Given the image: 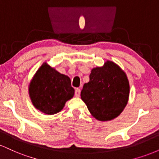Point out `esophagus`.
Here are the masks:
<instances>
[{"mask_svg": "<svg viewBox=\"0 0 159 159\" xmlns=\"http://www.w3.org/2000/svg\"><path fill=\"white\" fill-rule=\"evenodd\" d=\"M80 94H81V90L77 88L75 90V96L76 97H79Z\"/></svg>", "mask_w": 159, "mask_h": 159, "instance_id": "1", "label": "esophagus"}]
</instances>
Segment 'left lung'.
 I'll return each mask as SVG.
<instances>
[{
    "label": "left lung",
    "instance_id": "obj_1",
    "mask_svg": "<svg viewBox=\"0 0 159 159\" xmlns=\"http://www.w3.org/2000/svg\"><path fill=\"white\" fill-rule=\"evenodd\" d=\"M129 96L126 74L110 61L91 70L90 81L84 84L81 92V99L90 114L99 121L117 117L126 106Z\"/></svg>",
    "mask_w": 159,
    "mask_h": 159
}]
</instances>
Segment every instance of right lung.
<instances>
[{
  "label": "right lung",
  "mask_w": 159,
  "mask_h": 159,
  "mask_svg": "<svg viewBox=\"0 0 159 159\" xmlns=\"http://www.w3.org/2000/svg\"><path fill=\"white\" fill-rule=\"evenodd\" d=\"M28 90L34 106L48 115L60 112L75 93L70 78L58 72L47 63L36 71Z\"/></svg>",
  "instance_id": "1"
}]
</instances>
